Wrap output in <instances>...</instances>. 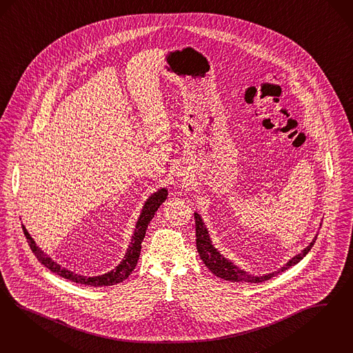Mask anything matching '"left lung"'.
I'll use <instances>...</instances> for the list:
<instances>
[{
    "label": "left lung",
    "instance_id": "obj_1",
    "mask_svg": "<svg viewBox=\"0 0 353 353\" xmlns=\"http://www.w3.org/2000/svg\"><path fill=\"white\" fill-rule=\"evenodd\" d=\"M195 223L196 248H197V252H199L201 261H204V264L207 265V268L212 274H216L217 277H221L223 280L232 281V283H234V281H236V283H263L265 280H270L274 276L287 271L288 268L297 264L299 261L303 259V256H306V254L313 248L316 235H318L314 236L313 241L310 242V245L307 248H303L300 254L293 256L290 261L285 263L283 267H280L277 271L264 274V276H254V274H250L246 271L241 270L239 267L235 265L234 263H232V261H228L226 258L222 256L221 254L217 251V248L212 245L208 229L204 225L200 214H197V213H195Z\"/></svg>",
    "mask_w": 353,
    "mask_h": 353
}]
</instances>
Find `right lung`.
Instances as JSON below:
<instances>
[{"label": "right lung", "instance_id": "add662e5", "mask_svg": "<svg viewBox=\"0 0 353 353\" xmlns=\"http://www.w3.org/2000/svg\"><path fill=\"white\" fill-rule=\"evenodd\" d=\"M168 199V190L166 188H161L157 192H154L150 196L146 201H145L144 207L141 210V214L136 223V229L134 233L132 235L131 243L127 248V252L124 255V259L120 261L118 267L110 272L101 276H82V274H74L69 270H66L65 267H61L59 263L51 259L39 246H37L35 241L32 239V236L28 234L25 225H22L23 233L26 235L28 246L32 250V252L35 254V256L38 258V261L47 267L50 271H52L53 274H59L64 279H68L70 281L83 284V285H90V287H110V285H115L121 281H124L132 271L134 270L137 261L140 258V252H141V243L144 239L146 229L149 222L152 221V219L154 217L158 208L161 207V204Z\"/></svg>", "mask_w": 353, "mask_h": 353}]
</instances>
